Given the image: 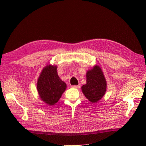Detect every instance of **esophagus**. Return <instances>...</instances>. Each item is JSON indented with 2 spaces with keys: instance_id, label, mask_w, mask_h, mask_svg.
Segmentation results:
<instances>
[{
  "instance_id": "esophagus-1",
  "label": "esophagus",
  "mask_w": 146,
  "mask_h": 146,
  "mask_svg": "<svg viewBox=\"0 0 146 146\" xmlns=\"http://www.w3.org/2000/svg\"><path fill=\"white\" fill-rule=\"evenodd\" d=\"M72 88H76V89H79L80 88V85H73L72 86Z\"/></svg>"
}]
</instances>
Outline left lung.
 <instances>
[{"label":"left lung","mask_w":146,"mask_h":146,"mask_svg":"<svg viewBox=\"0 0 146 146\" xmlns=\"http://www.w3.org/2000/svg\"><path fill=\"white\" fill-rule=\"evenodd\" d=\"M106 82L101 68L95 66L86 73V83L82 86L83 94L88 100L96 103L105 95Z\"/></svg>","instance_id":"obj_1"}]
</instances>
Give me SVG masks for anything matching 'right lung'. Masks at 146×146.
<instances>
[{
  "instance_id": "right-lung-1",
  "label": "right lung",
  "mask_w": 146,
  "mask_h": 146,
  "mask_svg": "<svg viewBox=\"0 0 146 146\" xmlns=\"http://www.w3.org/2000/svg\"><path fill=\"white\" fill-rule=\"evenodd\" d=\"M66 89L57 72V66L44 68L37 82V89L41 100L49 105L57 103Z\"/></svg>"
}]
</instances>
